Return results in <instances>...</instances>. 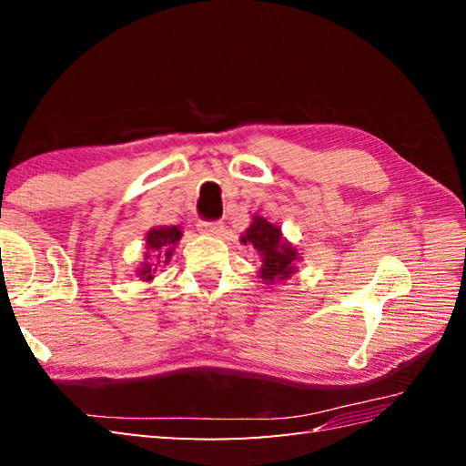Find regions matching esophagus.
<instances>
[{
    "label": "esophagus",
    "instance_id": "esophagus-1",
    "mask_svg": "<svg viewBox=\"0 0 466 466\" xmlns=\"http://www.w3.org/2000/svg\"><path fill=\"white\" fill-rule=\"evenodd\" d=\"M198 230L204 232V234H222L224 232V224L218 222V220H200L198 222Z\"/></svg>",
    "mask_w": 466,
    "mask_h": 466
}]
</instances>
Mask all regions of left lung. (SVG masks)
Masks as SVG:
<instances>
[{
    "mask_svg": "<svg viewBox=\"0 0 466 466\" xmlns=\"http://www.w3.org/2000/svg\"><path fill=\"white\" fill-rule=\"evenodd\" d=\"M244 244H250L256 252L262 256L260 279L266 282L286 280L294 274V264L299 260V252L292 246L282 240L280 228L266 222L264 218L256 216L252 226L242 236Z\"/></svg>",
    "mask_w": 466,
    "mask_h": 466,
    "instance_id": "left-lung-1",
    "label": "left lung"
}]
</instances>
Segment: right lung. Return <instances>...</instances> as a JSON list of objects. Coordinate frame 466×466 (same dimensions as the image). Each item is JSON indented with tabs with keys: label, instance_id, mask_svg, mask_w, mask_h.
Wrapping results in <instances>:
<instances>
[{
	"label": "right lung",
	"instance_id": "add662e5",
	"mask_svg": "<svg viewBox=\"0 0 466 466\" xmlns=\"http://www.w3.org/2000/svg\"><path fill=\"white\" fill-rule=\"evenodd\" d=\"M182 238V232L180 228L170 226V228H154V230L147 232L146 236V260L144 266L137 274H140V279L144 280H150L152 279V272H156V266L162 262V258H166L164 262H167V258L172 256V250L176 242ZM157 260L154 261L153 258Z\"/></svg>",
	"mask_w": 466,
	"mask_h": 466
}]
</instances>
